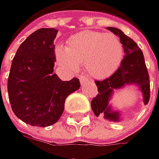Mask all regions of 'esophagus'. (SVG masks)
Instances as JSON below:
<instances>
[{
	"mask_svg": "<svg viewBox=\"0 0 159 159\" xmlns=\"http://www.w3.org/2000/svg\"><path fill=\"white\" fill-rule=\"evenodd\" d=\"M79 80H80V83H81V84H84L85 83H86V81L88 80V78L85 76V75H80L79 77Z\"/></svg>",
	"mask_w": 159,
	"mask_h": 159,
	"instance_id": "esophagus-1",
	"label": "esophagus"
}]
</instances>
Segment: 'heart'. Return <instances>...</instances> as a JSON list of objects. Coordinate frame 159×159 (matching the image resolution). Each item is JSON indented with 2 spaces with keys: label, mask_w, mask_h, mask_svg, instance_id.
<instances>
[{
  "label": "heart",
  "mask_w": 159,
  "mask_h": 159,
  "mask_svg": "<svg viewBox=\"0 0 159 159\" xmlns=\"http://www.w3.org/2000/svg\"><path fill=\"white\" fill-rule=\"evenodd\" d=\"M124 56L122 42L114 34L97 30H84L70 37L67 47L55 49V59L63 69L75 72L80 65L96 78L113 74Z\"/></svg>",
  "instance_id": "1"
}]
</instances>
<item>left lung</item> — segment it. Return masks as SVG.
Wrapping results in <instances>:
<instances>
[{
	"label": "left lung",
	"mask_w": 159,
	"mask_h": 159,
	"mask_svg": "<svg viewBox=\"0 0 159 159\" xmlns=\"http://www.w3.org/2000/svg\"><path fill=\"white\" fill-rule=\"evenodd\" d=\"M107 30L118 36L124 47L123 60L113 74L103 81H95L98 94L90 103L92 111L97 117H104L113 122L121 120L120 111L113 110L109 103L113 91L122 89L126 85H135L143 93V103L150 100V77L146 68L143 53L137 44L120 29L107 27Z\"/></svg>",
	"instance_id": "left-lung-1"
}]
</instances>
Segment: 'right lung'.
<instances>
[{"label": "right lung", "mask_w": 159, "mask_h": 159, "mask_svg": "<svg viewBox=\"0 0 159 159\" xmlns=\"http://www.w3.org/2000/svg\"><path fill=\"white\" fill-rule=\"evenodd\" d=\"M58 30L42 28L23 42L12 61L8 98L16 116L36 127L51 126L61 118L67 97L80 88L78 78L62 81L53 74V41Z\"/></svg>", "instance_id": "obj_1"}]
</instances>
